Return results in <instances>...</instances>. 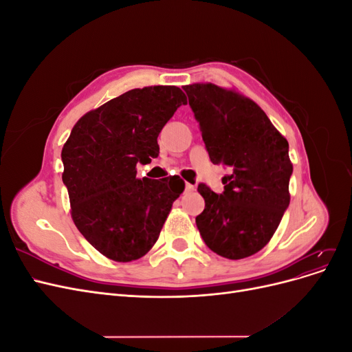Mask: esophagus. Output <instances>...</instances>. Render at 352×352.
<instances>
[{"instance_id":"1","label":"esophagus","mask_w":352,"mask_h":352,"mask_svg":"<svg viewBox=\"0 0 352 352\" xmlns=\"http://www.w3.org/2000/svg\"><path fill=\"white\" fill-rule=\"evenodd\" d=\"M185 190H186V192H194L195 186L190 185V184H186V185H185Z\"/></svg>"}]
</instances>
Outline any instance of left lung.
I'll list each match as a JSON object with an SVG mask.
<instances>
[{
    "mask_svg": "<svg viewBox=\"0 0 352 352\" xmlns=\"http://www.w3.org/2000/svg\"><path fill=\"white\" fill-rule=\"evenodd\" d=\"M202 141L214 164L232 168L225 190L199 185L206 208L195 223L207 247L230 260L258 252L289 206V144L254 101L212 83L186 85Z\"/></svg>",
    "mask_w": 352,
    "mask_h": 352,
    "instance_id": "8db88e82",
    "label": "left lung"
}]
</instances>
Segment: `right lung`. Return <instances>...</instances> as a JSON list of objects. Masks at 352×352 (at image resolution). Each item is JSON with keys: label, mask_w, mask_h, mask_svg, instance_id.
<instances>
[{"label": "right lung", "mask_w": 352, "mask_h": 352, "mask_svg": "<svg viewBox=\"0 0 352 352\" xmlns=\"http://www.w3.org/2000/svg\"><path fill=\"white\" fill-rule=\"evenodd\" d=\"M185 104L177 87L127 91L80 117L63 146L74 225L110 260L132 261L150 251L184 192L179 176L141 180L136 164L158 155L160 132Z\"/></svg>", "instance_id": "1"}]
</instances>
